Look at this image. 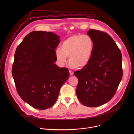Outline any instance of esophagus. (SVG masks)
Masks as SVG:
<instances>
[{
  "label": "esophagus",
  "mask_w": 134,
  "mask_h": 134,
  "mask_svg": "<svg viewBox=\"0 0 134 134\" xmlns=\"http://www.w3.org/2000/svg\"><path fill=\"white\" fill-rule=\"evenodd\" d=\"M69 74H70V75H71V76L74 75V72L71 70H69Z\"/></svg>",
  "instance_id": "34e87169"
}]
</instances>
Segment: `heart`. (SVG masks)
Masks as SVG:
<instances>
[{
    "mask_svg": "<svg viewBox=\"0 0 134 134\" xmlns=\"http://www.w3.org/2000/svg\"><path fill=\"white\" fill-rule=\"evenodd\" d=\"M93 46V41L89 35L74 34L61 44L60 50H56V58L63 65L67 57H69V63L72 67L82 68L90 60Z\"/></svg>",
    "mask_w": 134,
    "mask_h": 134,
    "instance_id": "1",
    "label": "heart"
}]
</instances>
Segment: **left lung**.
<instances>
[{
	"instance_id": "8db88e82",
	"label": "left lung",
	"mask_w": 134,
	"mask_h": 134,
	"mask_svg": "<svg viewBox=\"0 0 134 134\" xmlns=\"http://www.w3.org/2000/svg\"><path fill=\"white\" fill-rule=\"evenodd\" d=\"M87 34L93 41V50L87 65L74 72L79 80L76 94L83 105L96 107L115 94L122 77V55L107 33L90 29Z\"/></svg>"
}]
</instances>
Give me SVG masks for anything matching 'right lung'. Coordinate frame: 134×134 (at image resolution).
Wrapping results in <instances>:
<instances>
[{
    "instance_id": "add662e5",
    "label": "right lung",
    "mask_w": 134,
    "mask_h": 134,
    "mask_svg": "<svg viewBox=\"0 0 134 134\" xmlns=\"http://www.w3.org/2000/svg\"><path fill=\"white\" fill-rule=\"evenodd\" d=\"M52 32L33 31L16 49L12 75L18 94L34 108L45 110L56 102L69 70L54 64L60 41Z\"/></svg>"
}]
</instances>
